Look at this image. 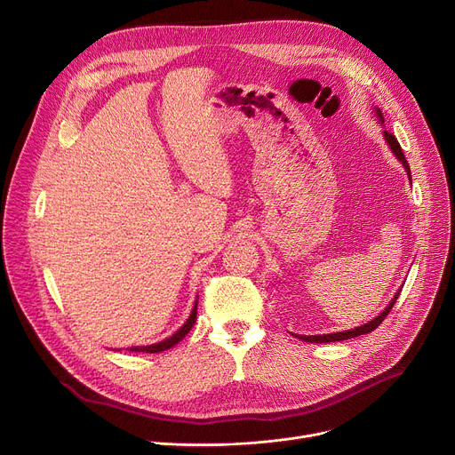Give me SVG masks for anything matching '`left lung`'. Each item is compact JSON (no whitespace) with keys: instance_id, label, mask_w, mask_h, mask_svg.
<instances>
[{"instance_id":"left-lung-1","label":"left lung","mask_w":455,"mask_h":455,"mask_svg":"<svg viewBox=\"0 0 455 455\" xmlns=\"http://www.w3.org/2000/svg\"><path fill=\"white\" fill-rule=\"evenodd\" d=\"M374 110H376V116H378V119H379V124L384 125V116H381V110H379V108H374ZM384 138H386V141H387L389 149L393 151V155H395V156L400 160V164L403 165L405 173H408V177L411 179L410 164H408V160H405V156H403V153H402V148H400L398 140H396L391 132H387V131H384ZM400 291H402V288L395 293V297L391 299V302H389L384 309H381V314H378L372 321H369V323H365V324H362V326H355V328H350V330H345V331L323 333V336H297V338L302 339V341H306V343H333V341H345V339H352V338H357V336H363V333H369V331H372L374 328H378V326L381 324V321H384V319L389 315L391 307L395 306V302H396Z\"/></svg>"}]
</instances>
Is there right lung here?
<instances>
[{"mask_svg":"<svg viewBox=\"0 0 455 455\" xmlns=\"http://www.w3.org/2000/svg\"><path fill=\"white\" fill-rule=\"evenodd\" d=\"M196 321H197V300H196L194 307H191V314H189V317L186 319V323H184V324H182V326L173 333V336L165 338L164 341L153 343V345H146V347H131L129 350H131V352H149V354L164 352V350H167V348L175 347L179 341H182V339L188 336V331L191 330V326L196 324Z\"/></svg>","mask_w":455,"mask_h":455,"instance_id":"1","label":"right lung"}]
</instances>
